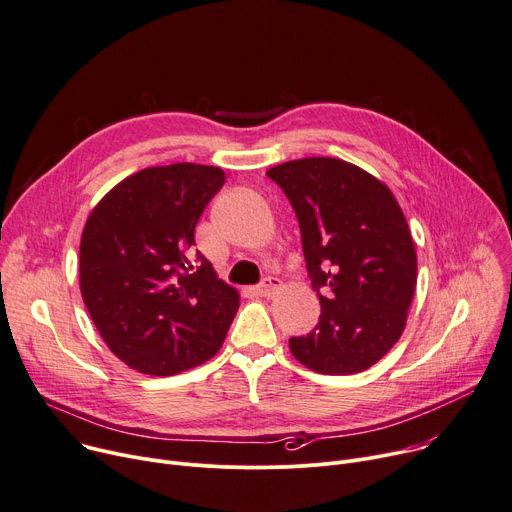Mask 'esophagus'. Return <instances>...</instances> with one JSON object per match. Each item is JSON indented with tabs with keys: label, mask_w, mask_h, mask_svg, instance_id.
<instances>
[{
	"label": "esophagus",
	"mask_w": 512,
	"mask_h": 512,
	"mask_svg": "<svg viewBox=\"0 0 512 512\" xmlns=\"http://www.w3.org/2000/svg\"><path fill=\"white\" fill-rule=\"evenodd\" d=\"M282 282L277 277H265V280L257 286V294L259 296H273L277 290H280Z\"/></svg>",
	"instance_id": "1"
}]
</instances>
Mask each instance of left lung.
<instances>
[{
  "label": "left lung",
  "mask_w": 512,
  "mask_h": 512,
  "mask_svg": "<svg viewBox=\"0 0 512 512\" xmlns=\"http://www.w3.org/2000/svg\"><path fill=\"white\" fill-rule=\"evenodd\" d=\"M288 196L320 318L292 355L318 374L378 363L400 339L416 288V251L388 185L357 165L306 157L267 171Z\"/></svg>",
  "instance_id": "1"
}]
</instances>
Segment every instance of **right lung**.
Wrapping results in <instances>:
<instances>
[{"instance_id": "right-lung-1", "label": "right lung", "mask_w": 512, "mask_h": 512, "mask_svg": "<svg viewBox=\"0 0 512 512\" xmlns=\"http://www.w3.org/2000/svg\"><path fill=\"white\" fill-rule=\"evenodd\" d=\"M220 167H147L91 210L79 247V288L96 329L128 367L175 376L218 353L239 310L198 251L196 224L224 185Z\"/></svg>"}]
</instances>
